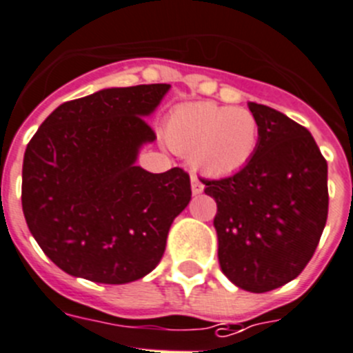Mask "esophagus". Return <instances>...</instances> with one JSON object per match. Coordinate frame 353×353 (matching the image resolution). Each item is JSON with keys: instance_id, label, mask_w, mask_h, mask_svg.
<instances>
[{"instance_id": "obj_1", "label": "esophagus", "mask_w": 353, "mask_h": 353, "mask_svg": "<svg viewBox=\"0 0 353 353\" xmlns=\"http://www.w3.org/2000/svg\"><path fill=\"white\" fill-rule=\"evenodd\" d=\"M190 185H192V194H196V196L204 190L203 182H201L197 174H192V176H190Z\"/></svg>"}]
</instances>
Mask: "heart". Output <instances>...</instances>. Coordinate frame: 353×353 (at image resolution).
I'll use <instances>...</instances> for the list:
<instances>
[{
  "label": "heart",
  "mask_w": 353,
  "mask_h": 353,
  "mask_svg": "<svg viewBox=\"0 0 353 353\" xmlns=\"http://www.w3.org/2000/svg\"><path fill=\"white\" fill-rule=\"evenodd\" d=\"M166 133L171 149L194 157L197 168L229 176L253 159L260 126L248 109L204 102L174 110Z\"/></svg>",
  "instance_id": "b5f03b06"
}]
</instances>
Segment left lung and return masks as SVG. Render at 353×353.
I'll use <instances>...</instances> for the list:
<instances>
[{"label": "left lung", "instance_id": "obj_1", "mask_svg": "<svg viewBox=\"0 0 353 353\" xmlns=\"http://www.w3.org/2000/svg\"><path fill=\"white\" fill-rule=\"evenodd\" d=\"M260 126L253 159L232 176L203 180L216 201L218 261L230 283L251 293L301 274L327 220V163L301 124L248 102Z\"/></svg>", "mask_w": 353, "mask_h": 353}]
</instances>
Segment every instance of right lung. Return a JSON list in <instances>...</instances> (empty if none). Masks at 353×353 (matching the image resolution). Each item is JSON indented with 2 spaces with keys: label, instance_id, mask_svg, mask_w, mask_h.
<instances>
[{
  "label": "right lung",
  "instance_id": "1",
  "mask_svg": "<svg viewBox=\"0 0 353 353\" xmlns=\"http://www.w3.org/2000/svg\"><path fill=\"white\" fill-rule=\"evenodd\" d=\"M170 85L105 88L57 107L28 143L22 210L46 256L74 277L126 284L145 277L189 204L182 168L150 173L139 152Z\"/></svg>",
  "mask_w": 353,
  "mask_h": 353
}]
</instances>
